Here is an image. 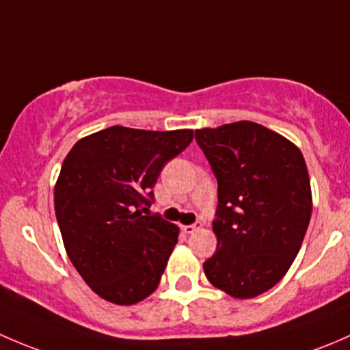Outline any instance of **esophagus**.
I'll return each mask as SVG.
<instances>
[{
    "label": "esophagus",
    "instance_id": "esophagus-1",
    "mask_svg": "<svg viewBox=\"0 0 350 350\" xmlns=\"http://www.w3.org/2000/svg\"><path fill=\"white\" fill-rule=\"evenodd\" d=\"M202 228V224L200 222H196V224H190V226H182V230L185 234H193V232H197V230H199Z\"/></svg>",
    "mask_w": 350,
    "mask_h": 350
}]
</instances>
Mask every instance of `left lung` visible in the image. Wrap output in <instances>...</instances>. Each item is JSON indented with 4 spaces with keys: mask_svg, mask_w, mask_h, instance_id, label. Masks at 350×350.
I'll return each mask as SVG.
<instances>
[{
    "mask_svg": "<svg viewBox=\"0 0 350 350\" xmlns=\"http://www.w3.org/2000/svg\"><path fill=\"white\" fill-rule=\"evenodd\" d=\"M196 139L219 185L217 250L205 276L230 297L254 298L286 275L304 243L312 215L304 154L253 121L196 129Z\"/></svg>",
    "mask_w": 350,
    "mask_h": 350,
    "instance_id": "obj_1",
    "label": "left lung"
}]
</instances>
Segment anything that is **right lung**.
I'll list each match as a JSON object with an SVG mask.
<instances>
[{
  "instance_id": "obj_1",
  "label": "right lung",
  "mask_w": 350,
  "mask_h": 350,
  "mask_svg": "<svg viewBox=\"0 0 350 350\" xmlns=\"http://www.w3.org/2000/svg\"><path fill=\"white\" fill-rule=\"evenodd\" d=\"M192 139V129L111 126L68 151L53 190L57 222L68 259L104 300L135 305L157 290L180 229L150 215L151 189Z\"/></svg>"
}]
</instances>
